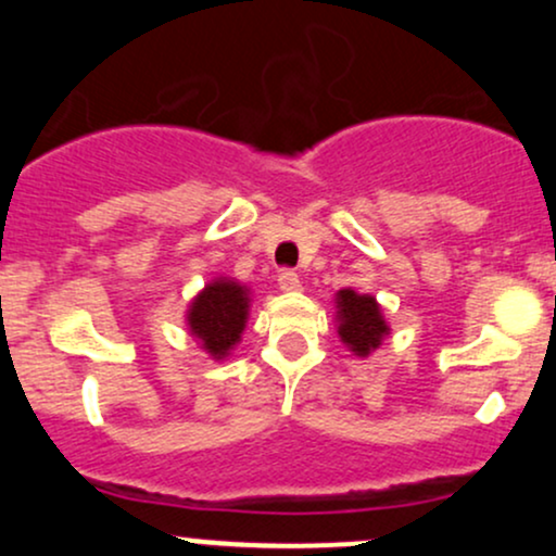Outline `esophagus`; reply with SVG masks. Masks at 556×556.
Returning a JSON list of instances; mask_svg holds the SVG:
<instances>
[{
	"mask_svg": "<svg viewBox=\"0 0 556 556\" xmlns=\"http://www.w3.org/2000/svg\"><path fill=\"white\" fill-rule=\"evenodd\" d=\"M278 283H280V289L289 291V293L302 291V278H299V273H293V270H283V273H280Z\"/></svg>",
	"mask_w": 556,
	"mask_h": 556,
	"instance_id": "esophagus-1",
	"label": "esophagus"
}]
</instances>
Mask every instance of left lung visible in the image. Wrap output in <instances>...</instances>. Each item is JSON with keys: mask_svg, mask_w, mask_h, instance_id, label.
<instances>
[{"mask_svg": "<svg viewBox=\"0 0 556 556\" xmlns=\"http://www.w3.org/2000/svg\"><path fill=\"white\" fill-rule=\"evenodd\" d=\"M338 336L354 351L356 356H369L371 351L380 349L382 338L390 328L384 323L380 304L369 293H356L354 289L338 291Z\"/></svg>", "mask_w": 556, "mask_h": 556, "instance_id": "1", "label": "left lung"}]
</instances>
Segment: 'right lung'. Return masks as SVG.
I'll list each match as a JSON object with an SVG mask.
<instances>
[{
  "instance_id": "right-lung-1",
  "label": "right lung",
  "mask_w": 556,
  "mask_h": 556,
  "mask_svg": "<svg viewBox=\"0 0 556 556\" xmlns=\"http://www.w3.org/2000/svg\"><path fill=\"white\" fill-rule=\"evenodd\" d=\"M250 315V289L237 280L218 278L207 283L187 312V325L202 349L213 358H224L239 343Z\"/></svg>"
}]
</instances>
